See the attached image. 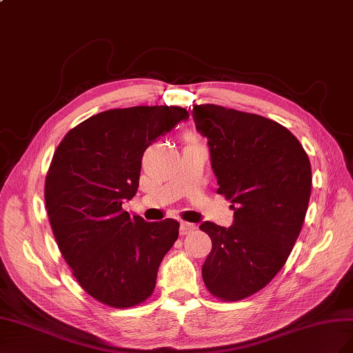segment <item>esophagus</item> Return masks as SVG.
<instances>
[{"label": "esophagus", "mask_w": 353, "mask_h": 353, "mask_svg": "<svg viewBox=\"0 0 353 353\" xmlns=\"http://www.w3.org/2000/svg\"><path fill=\"white\" fill-rule=\"evenodd\" d=\"M196 229V226L194 223H188V221H182L180 223V235H188V234H192L194 230Z\"/></svg>", "instance_id": "obj_1"}]
</instances>
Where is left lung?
I'll use <instances>...</instances> for the list:
<instances>
[{"label":"left lung","instance_id":"left-lung-1","mask_svg":"<svg viewBox=\"0 0 353 353\" xmlns=\"http://www.w3.org/2000/svg\"><path fill=\"white\" fill-rule=\"evenodd\" d=\"M208 139L217 194L232 203L234 225L204 221L211 239L203 279L214 297L238 301L266 287L285 265L303 226L312 188L307 154L275 121L217 105H195Z\"/></svg>","mask_w":353,"mask_h":353}]
</instances>
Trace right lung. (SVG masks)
Instances as JSON below:
<instances>
[{
	"instance_id": "add662e5",
	"label": "right lung",
	"mask_w": 353,
	"mask_h": 353,
	"mask_svg": "<svg viewBox=\"0 0 353 353\" xmlns=\"http://www.w3.org/2000/svg\"><path fill=\"white\" fill-rule=\"evenodd\" d=\"M189 118L180 106L109 109L69 130L54 150L44 199L60 253L87 294L132 307L154 293L179 221L123 210L139 188L146 148Z\"/></svg>"
}]
</instances>
